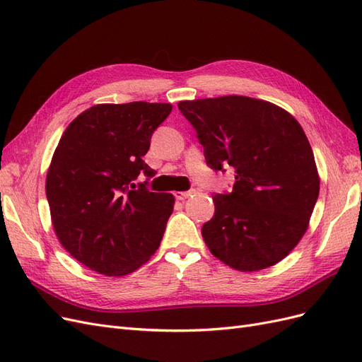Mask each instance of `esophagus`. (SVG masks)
Returning <instances> with one entry per match:
<instances>
[{
    "label": "esophagus",
    "mask_w": 362,
    "mask_h": 362,
    "mask_svg": "<svg viewBox=\"0 0 362 362\" xmlns=\"http://www.w3.org/2000/svg\"><path fill=\"white\" fill-rule=\"evenodd\" d=\"M194 193H196L194 190H189V192H177V193H175V196H177V199L184 201V199L190 198V196H192V194H194Z\"/></svg>",
    "instance_id": "34e87169"
}]
</instances>
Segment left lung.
<instances>
[{"mask_svg": "<svg viewBox=\"0 0 362 362\" xmlns=\"http://www.w3.org/2000/svg\"><path fill=\"white\" fill-rule=\"evenodd\" d=\"M178 108L198 133L208 166L235 172L233 192L213 196L205 245L240 272L275 266L300 242L319 198L305 131L284 108L249 96L180 101Z\"/></svg>", "mask_w": 362, "mask_h": 362, "instance_id": "1", "label": "left lung"}]
</instances>
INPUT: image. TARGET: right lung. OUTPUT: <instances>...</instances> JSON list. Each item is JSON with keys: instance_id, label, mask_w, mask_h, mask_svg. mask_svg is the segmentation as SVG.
Returning a JSON list of instances; mask_svg holds the SVG:
<instances>
[{"instance_id": "1", "label": "right lung", "mask_w": 362, "mask_h": 362, "mask_svg": "<svg viewBox=\"0 0 362 362\" xmlns=\"http://www.w3.org/2000/svg\"><path fill=\"white\" fill-rule=\"evenodd\" d=\"M172 104H96L76 116L47 173L51 222L62 246L105 276L133 273L156 254L173 211L170 193L148 192L144 161Z\"/></svg>"}]
</instances>
